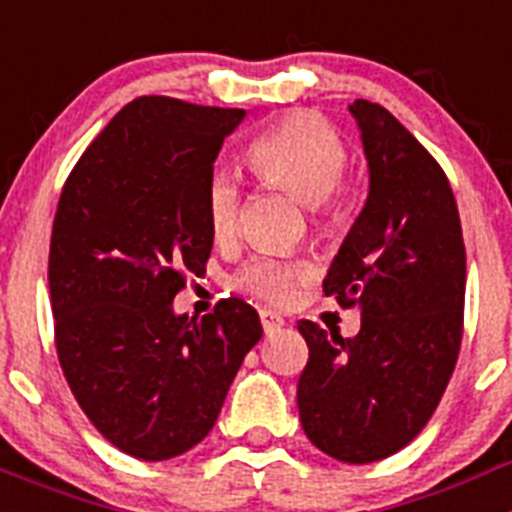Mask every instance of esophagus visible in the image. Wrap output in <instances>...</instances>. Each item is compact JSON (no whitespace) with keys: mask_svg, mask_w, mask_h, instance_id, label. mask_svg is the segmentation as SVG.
<instances>
[{"mask_svg":"<svg viewBox=\"0 0 512 512\" xmlns=\"http://www.w3.org/2000/svg\"><path fill=\"white\" fill-rule=\"evenodd\" d=\"M261 325H264L266 336H271V333H277V330L282 328L284 318L274 310H261Z\"/></svg>","mask_w":512,"mask_h":512,"instance_id":"obj_1","label":"esophagus"}]
</instances>
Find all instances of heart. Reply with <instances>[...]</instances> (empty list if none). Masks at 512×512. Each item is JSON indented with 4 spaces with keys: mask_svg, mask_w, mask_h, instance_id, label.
<instances>
[{
    "mask_svg": "<svg viewBox=\"0 0 512 512\" xmlns=\"http://www.w3.org/2000/svg\"><path fill=\"white\" fill-rule=\"evenodd\" d=\"M248 164L261 182L302 200L312 217L328 212L333 192L346 174V143L328 120L315 112H295L259 133L248 146ZM241 215V182L230 169H215L205 187V217L215 241L230 238ZM310 271L305 261L261 253L235 274V287L284 302L295 292L297 279Z\"/></svg>",
    "mask_w": 512,
    "mask_h": 512,
    "instance_id": "obj_1",
    "label": "heart"
}]
</instances>
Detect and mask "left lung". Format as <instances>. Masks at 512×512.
I'll return each mask as SVG.
<instances>
[{"label": "left lung", "mask_w": 512, "mask_h": 512, "mask_svg": "<svg viewBox=\"0 0 512 512\" xmlns=\"http://www.w3.org/2000/svg\"><path fill=\"white\" fill-rule=\"evenodd\" d=\"M348 112L361 133L369 194L323 289L359 305L361 330L341 338L300 320L310 359L297 408L323 454L369 464L405 449L438 408L461 346L467 253L436 158L379 104L356 99Z\"/></svg>", "instance_id": "8db88e82"}]
</instances>
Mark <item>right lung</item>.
Returning a JSON list of instances; mask_svg holds the SVG:
<instances>
[{
    "instance_id": "right-lung-1",
    "label": "right lung",
    "mask_w": 512,
    "mask_h": 512,
    "mask_svg": "<svg viewBox=\"0 0 512 512\" xmlns=\"http://www.w3.org/2000/svg\"><path fill=\"white\" fill-rule=\"evenodd\" d=\"M246 110L171 97L125 104L74 166L53 220L48 287L58 361L112 446L143 461L212 431L261 330L238 297L200 320L174 312L212 251L205 187Z\"/></svg>"
}]
</instances>
